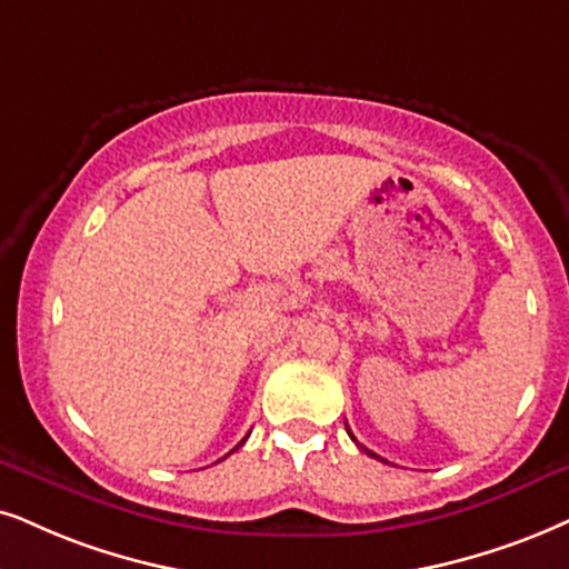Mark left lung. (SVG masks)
Masks as SVG:
<instances>
[{
  "label": "left lung",
  "mask_w": 569,
  "mask_h": 569,
  "mask_svg": "<svg viewBox=\"0 0 569 569\" xmlns=\"http://www.w3.org/2000/svg\"><path fill=\"white\" fill-rule=\"evenodd\" d=\"M347 433L351 436V430H349V428H347ZM351 441H355V443H357V438H355V436H351ZM357 446H359V449H362V451H368V455H370V457H376V459H380L378 455H372V451H370V449H365V446H362V443H357Z\"/></svg>",
  "instance_id": "left-lung-1"
}]
</instances>
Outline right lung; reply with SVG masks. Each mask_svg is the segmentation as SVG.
I'll return each instance as SVG.
<instances>
[{"mask_svg": "<svg viewBox=\"0 0 569 569\" xmlns=\"http://www.w3.org/2000/svg\"><path fill=\"white\" fill-rule=\"evenodd\" d=\"M241 443H243V441H241ZM241 443H239V446H241ZM239 446H236V449H239ZM236 449H233V451H236ZM228 455H231V451H228Z\"/></svg>", "mask_w": 569, "mask_h": 569, "instance_id": "1", "label": "right lung"}]
</instances>
